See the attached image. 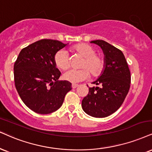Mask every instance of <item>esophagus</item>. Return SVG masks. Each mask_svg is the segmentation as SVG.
<instances>
[{"instance_id": "obj_1", "label": "esophagus", "mask_w": 152, "mask_h": 152, "mask_svg": "<svg viewBox=\"0 0 152 152\" xmlns=\"http://www.w3.org/2000/svg\"><path fill=\"white\" fill-rule=\"evenodd\" d=\"M78 86H79V85H76V84H72V87L73 88V89H75V88L77 87Z\"/></svg>"}]
</instances>
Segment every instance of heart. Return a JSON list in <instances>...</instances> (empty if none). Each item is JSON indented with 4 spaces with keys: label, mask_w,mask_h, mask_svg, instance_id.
I'll use <instances>...</instances> for the list:
<instances>
[{
    "label": "heart",
    "mask_w": 152,
    "mask_h": 152,
    "mask_svg": "<svg viewBox=\"0 0 152 152\" xmlns=\"http://www.w3.org/2000/svg\"><path fill=\"white\" fill-rule=\"evenodd\" d=\"M71 50L83 57L80 70H70L63 74V79L72 83H77L87 80L89 72L93 77L99 76L105 67V60L102 55L96 53V50L87 44H77L71 48ZM56 66L60 70H65L70 65L68 56L64 50L56 52L53 58Z\"/></svg>",
    "instance_id": "obj_1"
}]
</instances>
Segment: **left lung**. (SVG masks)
Instances as JSON below:
<instances>
[{
	"mask_svg": "<svg viewBox=\"0 0 152 152\" xmlns=\"http://www.w3.org/2000/svg\"><path fill=\"white\" fill-rule=\"evenodd\" d=\"M102 48L105 68L102 75L92 82L82 102V109L94 118H105L121 107L130 87V71L123 52L104 40L91 41Z\"/></svg>",
	"mask_w": 152,
	"mask_h": 152,
	"instance_id": "left-lung-1",
	"label": "left lung"
}]
</instances>
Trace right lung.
<instances>
[{"mask_svg": "<svg viewBox=\"0 0 152 152\" xmlns=\"http://www.w3.org/2000/svg\"><path fill=\"white\" fill-rule=\"evenodd\" d=\"M66 44L42 39L22 48L14 64L15 88L24 104L35 113L48 114L63 104L72 85L58 81L61 72L53 58Z\"/></svg>", "mask_w": 152, "mask_h": 152, "instance_id": "right-lung-1", "label": "right lung"}]
</instances>
